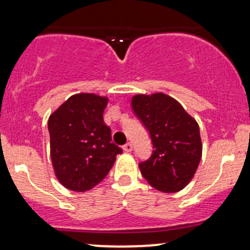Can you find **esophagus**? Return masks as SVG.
Returning <instances> with one entry per match:
<instances>
[{
  "label": "esophagus",
  "mask_w": 250,
  "mask_h": 250,
  "mask_svg": "<svg viewBox=\"0 0 250 250\" xmlns=\"http://www.w3.org/2000/svg\"><path fill=\"white\" fill-rule=\"evenodd\" d=\"M123 150H125V151H127V153H130V151L133 150V145H131L130 142L125 143V145L123 146Z\"/></svg>",
  "instance_id": "34e87169"
}]
</instances>
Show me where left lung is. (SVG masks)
<instances>
[{"label": "left lung", "mask_w": 250, "mask_h": 250, "mask_svg": "<svg viewBox=\"0 0 250 250\" xmlns=\"http://www.w3.org/2000/svg\"><path fill=\"white\" fill-rule=\"evenodd\" d=\"M131 107L154 146L150 159L139 165L142 176L162 193L182 190L193 180L202 157L199 123L163 93L134 95Z\"/></svg>", "instance_id": "left-lung-1"}]
</instances>
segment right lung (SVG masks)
Here are the masks:
<instances>
[{
	"mask_svg": "<svg viewBox=\"0 0 250 250\" xmlns=\"http://www.w3.org/2000/svg\"><path fill=\"white\" fill-rule=\"evenodd\" d=\"M107 104V96L80 93L50 114L51 163L57 181L69 190L84 193L95 187L122 153L103 121Z\"/></svg>",
	"mask_w": 250,
	"mask_h": 250,
	"instance_id": "obj_1",
	"label": "right lung"
}]
</instances>
